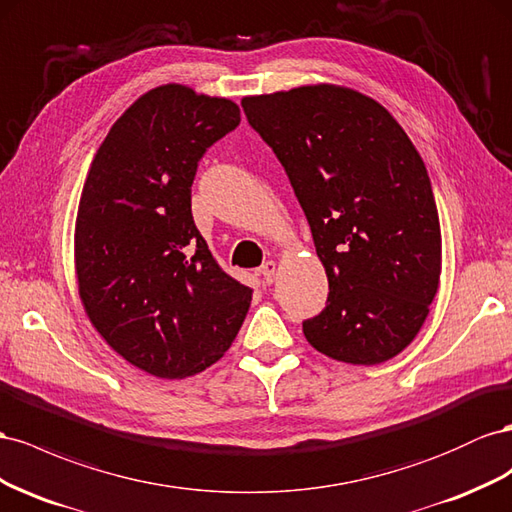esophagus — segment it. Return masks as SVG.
Returning a JSON list of instances; mask_svg holds the SVG:
<instances>
[{"label":"esophagus","mask_w":512,"mask_h":512,"mask_svg":"<svg viewBox=\"0 0 512 512\" xmlns=\"http://www.w3.org/2000/svg\"><path fill=\"white\" fill-rule=\"evenodd\" d=\"M274 272H276V264H274V261H266V264L259 268V274L264 276V281H266L268 285L274 281Z\"/></svg>","instance_id":"34e87169"}]
</instances>
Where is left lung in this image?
<instances>
[{
  "mask_svg": "<svg viewBox=\"0 0 512 512\" xmlns=\"http://www.w3.org/2000/svg\"><path fill=\"white\" fill-rule=\"evenodd\" d=\"M279 158L326 268L328 300L304 319L317 352L379 364L412 343L442 270L425 163L392 115L347 87L306 85L242 100Z\"/></svg>",
  "mask_w": 512,
  "mask_h": 512,
  "instance_id": "obj_1",
  "label": "left lung"
}]
</instances>
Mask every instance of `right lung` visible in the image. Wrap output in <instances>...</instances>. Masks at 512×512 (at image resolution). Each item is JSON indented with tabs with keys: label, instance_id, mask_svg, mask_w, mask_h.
<instances>
[{
	"label": "right lung",
	"instance_id": "1",
	"mask_svg": "<svg viewBox=\"0 0 512 512\" xmlns=\"http://www.w3.org/2000/svg\"><path fill=\"white\" fill-rule=\"evenodd\" d=\"M238 124L236 102L160 85L113 124L87 173L75 231L79 296L100 337L156 377L208 369L253 298L218 268L191 210L199 160Z\"/></svg>",
	"mask_w": 512,
	"mask_h": 512
}]
</instances>
